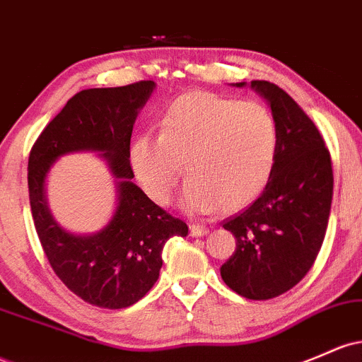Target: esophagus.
<instances>
[{"instance_id": "esophagus-1", "label": "esophagus", "mask_w": 362, "mask_h": 362, "mask_svg": "<svg viewBox=\"0 0 362 362\" xmlns=\"http://www.w3.org/2000/svg\"><path fill=\"white\" fill-rule=\"evenodd\" d=\"M206 233H209L208 226L199 225V223L190 225V235L192 237H202V235H206Z\"/></svg>"}]
</instances>
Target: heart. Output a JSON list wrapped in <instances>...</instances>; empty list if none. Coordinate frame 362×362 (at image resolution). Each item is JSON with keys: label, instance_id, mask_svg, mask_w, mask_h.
<instances>
[{"label": "heart", "instance_id": "heart-1", "mask_svg": "<svg viewBox=\"0 0 362 362\" xmlns=\"http://www.w3.org/2000/svg\"><path fill=\"white\" fill-rule=\"evenodd\" d=\"M276 153L278 123L268 106L190 90L170 103L158 137L136 139L130 161L139 184L158 204L170 201L185 172L182 201L189 209L230 213L263 192Z\"/></svg>", "mask_w": 362, "mask_h": 362}]
</instances>
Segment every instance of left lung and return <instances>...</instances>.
I'll use <instances>...</instances> for the list:
<instances>
[{"label":"left lung","mask_w":362,"mask_h":362,"mask_svg":"<svg viewBox=\"0 0 362 362\" xmlns=\"http://www.w3.org/2000/svg\"><path fill=\"white\" fill-rule=\"evenodd\" d=\"M251 87L276 118V161L263 194L223 221L237 242L220 272L239 296L268 300L296 287L315 264L328 226L333 170L323 136L299 105L268 81Z\"/></svg>","instance_id":"1"}]
</instances>
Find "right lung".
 Segmentation results:
<instances>
[{
	"mask_svg": "<svg viewBox=\"0 0 362 362\" xmlns=\"http://www.w3.org/2000/svg\"><path fill=\"white\" fill-rule=\"evenodd\" d=\"M153 89V81H141L81 90L47 123L29 154L30 211L42 251L66 288L98 308L123 309L142 299L160 276L163 245L189 233L185 221L154 204L132 182L130 137ZM71 150H99L119 178L117 211L94 236L65 233L47 211L45 175Z\"/></svg>",
	"mask_w": 362,
	"mask_h": 362,
	"instance_id": "obj_1",
	"label": "right lung"
}]
</instances>
